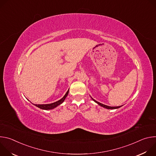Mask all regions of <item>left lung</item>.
Here are the masks:
<instances>
[{
    "label": "left lung",
    "mask_w": 156,
    "mask_h": 156,
    "mask_svg": "<svg viewBox=\"0 0 156 156\" xmlns=\"http://www.w3.org/2000/svg\"><path fill=\"white\" fill-rule=\"evenodd\" d=\"M92 99H93L95 102H96L98 104H99L100 106L103 107H104V108H107V109H116V108H120V107L122 106V105H121V106H117V107H110V106H108V105H104V104H101V103H100V102L96 101V100H94V99H93V98H92Z\"/></svg>",
    "instance_id": "left-lung-1"
}]
</instances>
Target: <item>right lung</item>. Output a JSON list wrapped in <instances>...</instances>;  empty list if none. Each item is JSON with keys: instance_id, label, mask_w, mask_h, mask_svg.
<instances>
[{"instance_id": "add662e5", "label": "right lung", "mask_w": 156, "mask_h": 156, "mask_svg": "<svg viewBox=\"0 0 156 156\" xmlns=\"http://www.w3.org/2000/svg\"><path fill=\"white\" fill-rule=\"evenodd\" d=\"M69 90L67 91V92L66 93V94H65V96L60 100H58L57 102H55L54 103H51V104H33L34 105H36V107L43 109V110H51L53 109L54 108H55L56 107H57L58 105H60L65 99V98L67 96V95L69 94Z\"/></svg>"}]
</instances>
